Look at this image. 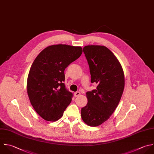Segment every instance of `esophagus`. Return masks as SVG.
Here are the masks:
<instances>
[{"label":"esophagus","instance_id":"esophagus-1","mask_svg":"<svg viewBox=\"0 0 154 154\" xmlns=\"http://www.w3.org/2000/svg\"><path fill=\"white\" fill-rule=\"evenodd\" d=\"M80 94H81V93H80L79 91H76V92H75V93H74V96H75V97H78V96H79Z\"/></svg>","mask_w":154,"mask_h":154}]
</instances>
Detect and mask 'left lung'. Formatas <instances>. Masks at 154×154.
Masks as SVG:
<instances>
[{"label": "left lung", "instance_id": "obj_1", "mask_svg": "<svg viewBox=\"0 0 154 154\" xmlns=\"http://www.w3.org/2000/svg\"><path fill=\"white\" fill-rule=\"evenodd\" d=\"M83 52L91 82L97 86L86 93L88 103L81 109V117L88 126H97L107 120L117 108L124 90V73L117 58L105 46H86Z\"/></svg>", "mask_w": 154, "mask_h": 154}]
</instances>
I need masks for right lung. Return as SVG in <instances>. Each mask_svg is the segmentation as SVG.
Here are the masks:
<instances>
[{
  "label": "right lung",
  "instance_id": "obj_1",
  "mask_svg": "<svg viewBox=\"0 0 154 154\" xmlns=\"http://www.w3.org/2000/svg\"><path fill=\"white\" fill-rule=\"evenodd\" d=\"M80 46L52 45L36 57L29 70L27 91L37 114L47 121H57L70 103L73 93L64 84L65 69L82 54Z\"/></svg>",
  "mask_w": 154,
  "mask_h": 154
}]
</instances>
